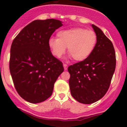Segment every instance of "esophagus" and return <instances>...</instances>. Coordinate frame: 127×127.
I'll list each match as a JSON object with an SVG mask.
<instances>
[{
	"instance_id": "esophagus-1",
	"label": "esophagus",
	"mask_w": 127,
	"mask_h": 127,
	"mask_svg": "<svg viewBox=\"0 0 127 127\" xmlns=\"http://www.w3.org/2000/svg\"><path fill=\"white\" fill-rule=\"evenodd\" d=\"M63 65H64V70H65V71H66V70L67 69V65L64 64Z\"/></svg>"
}]
</instances>
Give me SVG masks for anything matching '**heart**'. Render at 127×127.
Wrapping results in <instances>:
<instances>
[{"label": "heart", "mask_w": 127, "mask_h": 127, "mask_svg": "<svg viewBox=\"0 0 127 127\" xmlns=\"http://www.w3.org/2000/svg\"><path fill=\"white\" fill-rule=\"evenodd\" d=\"M57 36L58 38H51L49 40V46L53 55L61 58L67 47L68 53L77 62L83 61L88 58L97 42L95 31L81 28L60 31L57 33Z\"/></svg>", "instance_id": "b5f03b06"}]
</instances>
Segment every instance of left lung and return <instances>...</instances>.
<instances>
[{
    "instance_id": "left-lung-1",
    "label": "left lung",
    "mask_w": 127,
    "mask_h": 127,
    "mask_svg": "<svg viewBox=\"0 0 127 127\" xmlns=\"http://www.w3.org/2000/svg\"><path fill=\"white\" fill-rule=\"evenodd\" d=\"M97 42L91 55L68 67L71 95L78 102L91 104L105 95L116 68V54L112 42L101 30L92 24Z\"/></svg>"
}]
</instances>
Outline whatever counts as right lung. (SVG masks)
Listing matches in <instances>:
<instances>
[{"label":"right lung","mask_w":127,"mask_h":127,"mask_svg":"<svg viewBox=\"0 0 127 127\" xmlns=\"http://www.w3.org/2000/svg\"><path fill=\"white\" fill-rule=\"evenodd\" d=\"M56 19L36 20L15 37L10 50L9 70L17 93L24 99L38 103L51 96L64 66L52 55L49 40L62 26Z\"/></svg>","instance_id":"obj_1"}]
</instances>
